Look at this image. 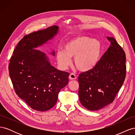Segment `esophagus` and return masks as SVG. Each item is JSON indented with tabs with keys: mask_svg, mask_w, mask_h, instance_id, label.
<instances>
[{
	"mask_svg": "<svg viewBox=\"0 0 135 135\" xmlns=\"http://www.w3.org/2000/svg\"><path fill=\"white\" fill-rule=\"evenodd\" d=\"M69 79H71V80L76 79V76L75 74H74V73H71L70 75H69Z\"/></svg>",
	"mask_w": 135,
	"mask_h": 135,
	"instance_id": "esophagus-1",
	"label": "esophagus"
}]
</instances>
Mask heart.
<instances>
[{
  "instance_id": "obj_1",
  "label": "heart",
  "mask_w": 135,
  "mask_h": 135,
  "mask_svg": "<svg viewBox=\"0 0 135 135\" xmlns=\"http://www.w3.org/2000/svg\"><path fill=\"white\" fill-rule=\"evenodd\" d=\"M101 52V43L89 36L79 35L68 40L64 46V51H59L56 59L60 66L66 69L74 57V64L79 70H91L99 62Z\"/></svg>"
}]
</instances>
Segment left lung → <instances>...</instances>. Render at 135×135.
Here are the masks:
<instances>
[{"mask_svg": "<svg viewBox=\"0 0 135 135\" xmlns=\"http://www.w3.org/2000/svg\"><path fill=\"white\" fill-rule=\"evenodd\" d=\"M107 39L111 44L96 66L78 78L80 102L89 110L112 103L126 78L125 52L114 38Z\"/></svg>", "mask_w": 135, "mask_h": 135, "instance_id": "left-lung-1", "label": "left lung"}]
</instances>
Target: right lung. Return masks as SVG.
Masks as SVG:
<instances>
[{
	"instance_id": "add662e5",
	"label": "right lung",
	"mask_w": 135,
	"mask_h": 135,
	"mask_svg": "<svg viewBox=\"0 0 135 135\" xmlns=\"http://www.w3.org/2000/svg\"><path fill=\"white\" fill-rule=\"evenodd\" d=\"M58 28L53 26L25 35L10 59L9 74L16 93L38 111L54 107L60 89L69 81L70 73L51 66L45 54L35 49L54 37Z\"/></svg>"
}]
</instances>
